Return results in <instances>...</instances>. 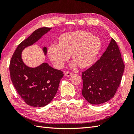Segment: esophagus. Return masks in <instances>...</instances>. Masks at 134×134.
<instances>
[{
  "mask_svg": "<svg viewBox=\"0 0 134 134\" xmlns=\"http://www.w3.org/2000/svg\"><path fill=\"white\" fill-rule=\"evenodd\" d=\"M65 75L66 76H70L72 75H73V73H72V72H69V71H67V72H65Z\"/></svg>",
  "mask_w": 134,
  "mask_h": 134,
  "instance_id": "34e87169",
  "label": "esophagus"
}]
</instances>
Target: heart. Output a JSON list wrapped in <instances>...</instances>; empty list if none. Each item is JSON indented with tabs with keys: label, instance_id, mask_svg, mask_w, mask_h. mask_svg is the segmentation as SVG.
<instances>
[{
	"label": "heart",
	"instance_id": "b5f03b06",
	"mask_svg": "<svg viewBox=\"0 0 134 134\" xmlns=\"http://www.w3.org/2000/svg\"><path fill=\"white\" fill-rule=\"evenodd\" d=\"M101 47L99 37L90 32L77 31L64 34L59 38V45L52 44L48 50V56L56 66L60 68L69 55L80 68H86L94 62Z\"/></svg>",
	"mask_w": 134,
	"mask_h": 134
}]
</instances>
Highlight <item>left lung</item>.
I'll return each mask as SVG.
<instances>
[{"label": "left lung", "mask_w": 134, "mask_h": 134, "mask_svg": "<svg viewBox=\"0 0 134 134\" xmlns=\"http://www.w3.org/2000/svg\"><path fill=\"white\" fill-rule=\"evenodd\" d=\"M125 65L119 48L113 38L100 58L82 72V94L92 104H99L113 98L119 87Z\"/></svg>", "instance_id": "8db88e82"}]
</instances>
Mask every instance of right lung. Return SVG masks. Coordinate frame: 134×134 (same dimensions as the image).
Returning a JSON list of instances; mask_svg holds the SVG:
<instances>
[{
	"instance_id": "add662e5",
	"label": "right lung",
	"mask_w": 134,
	"mask_h": 134,
	"mask_svg": "<svg viewBox=\"0 0 134 134\" xmlns=\"http://www.w3.org/2000/svg\"><path fill=\"white\" fill-rule=\"evenodd\" d=\"M51 29L42 27L35 31L18 44L10 62V79L15 89L27 104L35 107L45 106L54 98L63 72L46 63L36 68L28 67L23 62L21 54L24 48L37 42ZM43 51L46 55V47Z\"/></svg>"
}]
</instances>
